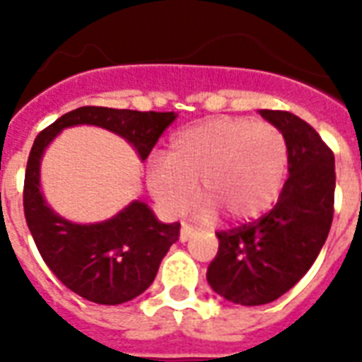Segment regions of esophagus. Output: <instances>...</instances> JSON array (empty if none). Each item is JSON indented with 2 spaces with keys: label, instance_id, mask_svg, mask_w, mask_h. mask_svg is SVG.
I'll return each mask as SVG.
<instances>
[{
  "label": "esophagus",
  "instance_id": "esophagus-1",
  "mask_svg": "<svg viewBox=\"0 0 362 362\" xmlns=\"http://www.w3.org/2000/svg\"><path fill=\"white\" fill-rule=\"evenodd\" d=\"M193 235V227L192 226H187V223H182V229H180V240L182 242H186L189 240Z\"/></svg>",
  "mask_w": 362,
  "mask_h": 362
}]
</instances>
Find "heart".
Masks as SVG:
<instances>
[{
    "mask_svg": "<svg viewBox=\"0 0 362 362\" xmlns=\"http://www.w3.org/2000/svg\"><path fill=\"white\" fill-rule=\"evenodd\" d=\"M289 170V144L276 125L252 118H212L182 129L165 158L146 163L152 197L169 216L192 206L195 186L203 220L218 212L229 220L257 218L276 203Z\"/></svg>",
    "mask_w": 362,
    "mask_h": 362,
    "instance_id": "heart-1",
    "label": "heart"
}]
</instances>
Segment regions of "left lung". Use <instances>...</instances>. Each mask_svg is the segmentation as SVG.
I'll list each match as a JSON object with an SVG mask.
<instances>
[{
	"label": "left lung",
	"mask_w": 362,
	"mask_h": 362,
	"mask_svg": "<svg viewBox=\"0 0 362 362\" xmlns=\"http://www.w3.org/2000/svg\"><path fill=\"white\" fill-rule=\"evenodd\" d=\"M289 144V178L269 214L218 233L220 247L206 280L242 306L269 304L287 293L320 255L334 212V153L317 131L286 110H259Z\"/></svg>",
	"instance_id": "left-lung-1"
}]
</instances>
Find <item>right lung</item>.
Wrapping results in <instances>:
<instances>
[{
	"mask_svg": "<svg viewBox=\"0 0 362 362\" xmlns=\"http://www.w3.org/2000/svg\"><path fill=\"white\" fill-rule=\"evenodd\" d=\"M175 118V112L81 107L42 129L31 146L24 180L25 221L48 269L86 300L115 306L146 291L161 259L178 240L180 223H161L142 201L99 223L65 220L42 197V153L65 127L98 125L125 139L144 161Z\"/></svg>",
	"mask_w": 362,
	"mask_h": 362,
	"instance_id": "add662e5",
	"label": "right lung"
}]
</instances>
